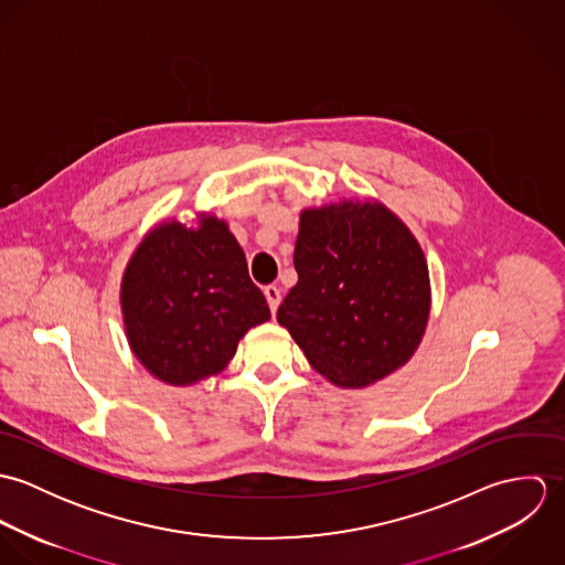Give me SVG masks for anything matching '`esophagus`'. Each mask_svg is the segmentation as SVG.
I'll use <instances>...</instances> for the list:
<instances>
[{"label": "esophagus", "mask_w": 565, "mask_h": 565, "mask_svg": "<svg viewBox=\"0 0 565 565\" xmlns=\"http://www.w3.org/2000/svg\"><path fill=\"white\" fill-rule=\"evenodd\" d=\"M265 298H267V305L271 309V316H276V311L280 307V289L276 285H267L265 287Z\"/></svg>", "instance_id": "obj_1"}]
</instances>
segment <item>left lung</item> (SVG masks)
Here are the masks:
<instances>
[{"label": "left lung", "mask_w": 565, "mask_h": 565, "mask_svg": "<svg viewBox=\"0 0 565 565\" xmlns=\"http://www.w3.org/2000/svg\"><path fill=\"white\" fill-rule=\"evenodd\" d=\"M294 265L298 282L276 318L330 383L367 387L413 356L430 311L428 267L390 209H307Z\"/></svg>", "instance_id": "left-lung-1"}]
</instances>
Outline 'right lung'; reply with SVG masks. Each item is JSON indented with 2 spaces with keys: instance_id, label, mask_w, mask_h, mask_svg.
Returning a JSON list of instances; mask_svg holds the SVG:
<instances>
[{
  "instance_id": "right-lung-1",
  "label": "right lung",
  "mask_w": 565,
  "mask_h": 565,
  "mask_svg": "<svg viewBox=\"0 0 565 565\" xmlns=\"http://www.w3.org/2000/svg\"><path fill=\"white\" fill-rule=\"evenodd\" d=\"M121 309L132 352L169 385L222 372L243 334L269 320L242 245L211 215L195 231L161 224L141 242L124 274Z\"/></svg>"
}]
</instances>
